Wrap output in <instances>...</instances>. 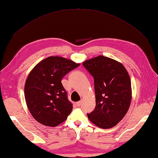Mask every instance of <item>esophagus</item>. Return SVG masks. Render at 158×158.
<instances>
[{
	"instance_id": "34e87169",
	"label": "esophagus",
	"mask_w": 158,
	"mask_h": 158,
	"mask_svg": "<svg viewBox=\"0 0 158 158\" xmlns=\"http://www.w3.org/2000/svg\"><path fill=\"white\" fill-rule=\"evenodd\" d=\"M81 103H82V101H79L76 102V105L77 106H81Z\"/></svg>"
}]
</instances>
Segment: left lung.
I'll use <instances>...</instances> for the list:
<instances>
[{"label":"left lung","instance_id":"left-lung-1","mask_svg":"<svg viewBox=\"0 0 158 158\" xmlns=\"http://www.w3.org/2000/svg\"><path fill=\"white\" fill-rule=\"evenodd\" d=\"M82 64L94 77L96 94V107L87 116L100 128H112L123 119L131 104L128 72L120 62L102 56Z\"/></svg>","mask_w":158,"mask_h":158}]
</instances>
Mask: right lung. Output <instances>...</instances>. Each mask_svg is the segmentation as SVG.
I'll use <instances>...</instances> for the list:
<instances>
[{"instance_id": "add662e5", "label": "right lung", "mask_w": 158, "mask_h": 158, "mask_svg": "<svg viewBox=\"0 0 158 158\" xmlns=\"http://www.w3.org/2000/svg\"><path fill=\"white\" fill-rule=\"evenodd\" d=\"M79 66L70 60L51 56L35 66L26 80L24 96L34 118L46 126L56 127L73 108L61 80Z\"/></svg>"}]
</instances>
